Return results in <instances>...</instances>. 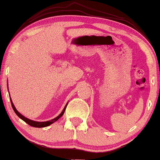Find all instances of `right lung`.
<instances>
[{"instance_id": "1", "label": "right lung", "mask_w": 160, "mask_h": 160, "mask_svg": "<svg viewBox=\"0 0 160 160\" xmlns=\"http://www.w3.org/2000/svg\"><path fill=\"white\" fill-rule=\"evenodd\" d=\"M11 106H12V108H13V111H14L15 113H16L17 115H18V117H19L21 119V120H23L25 122H27V123H28V125L31 126V127H38V128H40V127H48V126H50V124H52V123H53V122H56L57 120H59V119H60V117H61L63 115V113H64V111H65V110H66L67 106V104L66 107H64V109H63V111H62L61 113H60V115L58 116V117H57L56 118L53 119V120H50V121H46V122H36V121H33V120H29V119L26 118V117H23V116L21 115V114L20 113V112H18V110H16V108H15V107H14V106H13L12 101H11Z\"/></svg>"}]
</instances>
